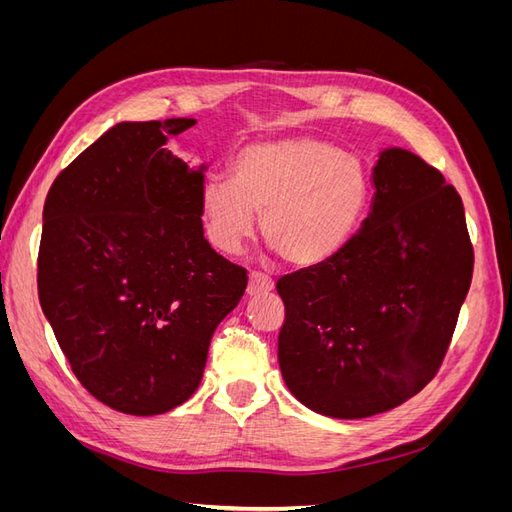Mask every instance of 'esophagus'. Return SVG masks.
Here are the masks:
<instances>
[{"label": "esophagus", "instance_id": "obj_1", "mask_svg": "<svg viewBox=\"0 0 512 512\" xmlns=\"http://www.w3.org/2000/svg\"><path fill=\"white\" fill-rule=\"evenodd\" d=\"M273 280L269 275H262V273H250V280H247V294L250 297H256V294L262 292H271L273 290Z\"/></svg>", "mask_w": 512, "mask_h": 512}]
</instances>
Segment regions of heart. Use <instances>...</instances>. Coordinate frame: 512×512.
<instances>
[{
  "label": "heart",
  "instance_id": "heart-1",
  "mask_svg": "<svg viewBox=\"0 0 512 512\" xmlns=\"http://www.w3.org/2000/svg\"><path fill=\"white\" fill-rule=\"evenodd\" d=\"M230 179H209L198 196L207 239L237 254L262 237L292 267H316L348 245L367 200L365 164L312 134L282 136L243 147Z\"/></svg>",
  "mask_w": 512,
  "mask_h": 512
}]
</instances>
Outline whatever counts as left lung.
I'll use <instances>...</instances> for the list:
<instances>
[{
	"label": "left lung",
	"mask_w": 512,
	"mask_h": 512,
	"mask_svg": "<svg viewBox=\"0 0 512 512\" xmlns=\"http://www.w3.org/2000/svg\"><path fill=\"white\" fill-rule=\"evenodd\" d=\"M359 232L316 267L284 275L277 359L290 393L333 418L391 410L436 376L472 282L461 196L438 168L380 149Z\"/></svg>",
	"instance_id": "obj_1"
}]
</instances>
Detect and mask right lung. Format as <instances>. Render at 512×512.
<instances>
[{
    "mask_svg": "<svg viewBox=\"0 0 512 512\" xmlns=\"http://www.w3.org/2000/svg\"><path fill=\"white\" fill-rule=\"evenodd\" d=\"M194 123H117L61 170L42 211V312L76 378L123 414H164L198 389L247 286L205 239L209 164L168 147Z\"/></svg>",
    "mask_w": 512,
    "mask_h": 512,
    "instance_id": "right-lung-1",
    "label": "right lung"
}]
</instances>
